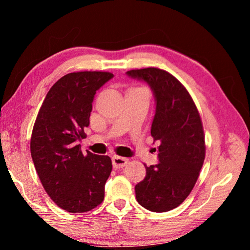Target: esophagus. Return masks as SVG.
Returning a JSON list of instances; mask_svg holds the SVG:
<instances>
[{"label": "esophagus", "instance_id": "obj_1", "mask_svg": "<svg viewBox=\"0 0 250 250\" xmlns=\"http://www.w3.org/2000/svg\"><path fill=\"white\" fill-rule=\"evenodd\" d=\"M128 162H129L128 159L122 158V156H119V155H113L112 156V166L115 168L124 167L126 166V163H128Z\"/></svg>", "mask_w": 250, "mask_h": 250}]
</instances>
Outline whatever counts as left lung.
<instances>
[{
  "label": "left lung",
  "mask_w": 250,
  "mask_h": 250,
  "mask_svg": "<svg viewBox=\"0 0 250 250\" xmlns=\"http://www.w3.org/2000/svg\"><path fill=\"white\" fill-rule=\"evenodd\" d=\"M126 74L150 84L156 100L151 135L159 141V164L146 167L135 185V197L145 208L162 213L189 195L205 159V134L200 112L188 89L167 71L147 67Z\"/></svg>",
  "instance_id": "1"
}]
</instances>
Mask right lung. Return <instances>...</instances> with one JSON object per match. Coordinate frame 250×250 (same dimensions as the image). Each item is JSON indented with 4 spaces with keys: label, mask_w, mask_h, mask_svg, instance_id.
<instances>
[{
    "label": "right lung",
    "mask_w": 250,
    "mask_h": 250,
    "mask_svg": "<svg viewBox=\"0 0 250 250\" xmlns=\"http://www.w3.org/2000/svg\"><path fill=\"white\" fill-rule=\"evenodd\" d=\"M113 75L77 71L62 76L46 95L31 138V154L46 193L69 213H86L100 205L112 170L108 155L88 151L78 141L86 138L96 91Z\"/></svg>",
    "instance_id": "add662e5"
}]
</instances>
